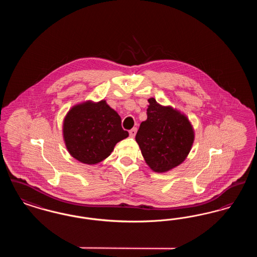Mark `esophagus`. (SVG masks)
I'll return each mask as SVG.
<instances>
[{
  "mask_svg": "<svg viewBox=\"0 0 257 257\" xmlns=\"http://www.w3.org/2000/svg\"><path fill=\"white\" fill-rule=\"evenodd\" d=\"M129 134H130V137H132V138H134L136 134H137V128L134 127V128H132L130 131H129Z\"/></svg>",
  "mask_w": 257,
  "mask_h": 257,
  "instance_id": "esophagus-1",
  "label": "esophagus"
}]
</instances>
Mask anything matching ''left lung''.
<instances>
[{
  "mask_svg": "<svg viewBox=\"0 0 257 257\" xmlns=\"http://www.w3.org/2000/svg\"><path fill=\"white\" fill-rule=\"evenodd\" d=\"M147 119L140 125L136 141L149 168L166 172L179 166L188 156L195 139L194 129L179 110L148 99Z\"/></svg>",
  "mask_w": 257,
  "mask_h": 257,
  "instance_id": "left-lung-1",
  "label": "left lung"
}]
</instances>
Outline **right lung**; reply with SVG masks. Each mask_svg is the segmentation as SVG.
Wrapping results in <instances>:
<instances>
[{
    "label": "right lung",
    "mask_w": 257,
    "mask_h": 257,
    "mask_svg": "<svg viewBox=\"0 0 257 257\" xmlns=\"http://www.w3.org/2000/svg\"><path fill=\"white\" fill-rule=\"evenodd\" d=\"M129 136L121 118L102 100L74 106L63 121L65 146L75 159L94 165L109 157L114 146Z\"/></svg>",
    "instance_id": "1"
}]
</instances>
